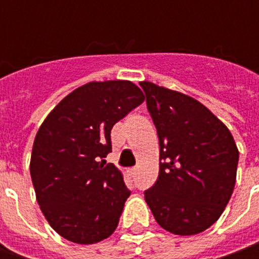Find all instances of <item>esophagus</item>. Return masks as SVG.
<instances>
[{
    "mask_svg": "<svg viewBox=\"0 0 259 259\" xmlns=\"http://www.w3.org/2000/svg\"><path fill=\"white\" fill-rule=\"evenodd\" d=\"M137 171H138V168H137V167H133V168H130V170H128L130 176H133V177L137 174Z\"/></svg>",
    "mask_w": 259,
    "mask_h": 259,
    "instance_id": "obj_1",
    "label": "esophagus"
}]
</instances>
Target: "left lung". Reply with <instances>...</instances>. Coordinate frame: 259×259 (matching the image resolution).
Masks as SVG:
<instances>
[{"label": "left lung", "instance_id": "8db88e82", "mask_svg": "<svg viewBox=\"0 0 259 259\" xmlns=\"http://www.w3.org/2000/svg\"><path fill=\"white\" fill-rule=\"evenodd\" d=\"M160 141V170L144 192L157 224L196 235L221 218L234 192L239 151L228 126L192 96L140 82Z\"/></svg>", "mask_w": 259, "mask_h": 259}]
</instances>
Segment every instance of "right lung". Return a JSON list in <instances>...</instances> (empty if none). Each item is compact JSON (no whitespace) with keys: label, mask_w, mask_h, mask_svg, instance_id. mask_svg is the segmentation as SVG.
<instances>
[{"label":"right lung","mask_w":259,"mask_h":259,"mask_svg":"<svg viewBox=\"0 0 259 259\" xmlns=\"http://www.w3.org/2000/svg\"><path fill=\"white\" fill-rule=\"evenodd\" d=\"M143 102L144 94L130 80L89 82L40 125L30 160L35 199L67 241L96 244L116 229L130 190L122 173L102 158L112 151V126Z\"/></svg>","instance_id":"obj_1"}]
</instances>
